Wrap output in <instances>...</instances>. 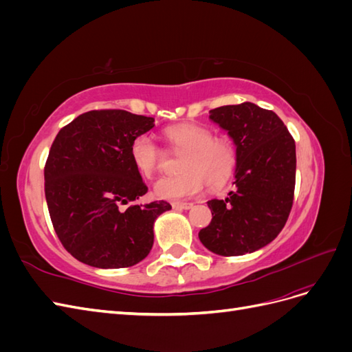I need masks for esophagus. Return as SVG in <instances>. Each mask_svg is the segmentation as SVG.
<instances>
[{
	"label": "esophagus",
	"mask_w": 352,
	"mask_h": 352,
	"mask_svg": "<svg viewBox=\"0 0 352 352\" xmlns=\"http://www.w3.org/2000/svg\"><path fill=\"white\" fill-rule=\"evenodd\" d=\"M172 207L175 210H190L194 207L192 202H173Z\"/></svg>",
	"instance_id": "1"
}]
</instances>
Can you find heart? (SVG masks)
Wrapping results in <instances>:
<instances>
[{"label":"heart","mask_w":352,"mask_h":352,"mask_svg":"<svg viewBox=\"0 0 352 352\" xmlns=\"http://www.w3.org/2000/svg\"><path fill=\"white\" fill-rule=\"evenodd\" d=\"M168 146L182 153L179 176L157 180L154 195L177 201L198 195L204 184L217 189L225 186L236 168V150L228 138H212L210 129L194 123L170 126L163 132ZM131 160L141 176L151 179L163 160V151L148 135L133 138L129 148Z\"/></svg>","instance_id":"obj_1"}]
</instances>
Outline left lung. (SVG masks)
<instances>
[{
	"mask_svg": "<svg viewBox=\"0 0 352 352\" xmlns=\"http://www.w3.org/2000/svg\"><path fill=\"white\" fill-rule=\"evenodd\" d=\"M236 146L235 186L211 199V223L198 236L211 252L233 257L270 243L289 217L295 190V141L278 114L252 102L210 110Z\"/></svg>",
	"mask_w": 352,
	"mask_h": 352,
	"instance_id": "left-lung-1",
	"label": "left lung"
}]
</instances>
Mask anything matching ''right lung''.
<instances>
[{
    "instance_id": "1",
    "label": "right lung",
    "mask_w": 352,
    "mask_h": 352,
    "mask_svg": "<svg viewBox=\"0 0 352 352\" xmlns=\"http://www.w3.org/2000/svg\"><path fill=\"white\" fill-rule=\"evenodd\" d=\"M154 126L153 117L92 110L57 133L44 170L45 198L57 236L76 260L122 269L150 254L154 221L172 206L154 201L126 211L120 206L146 194L129 148Z\"/></svg>"
}]
</instances>
